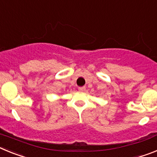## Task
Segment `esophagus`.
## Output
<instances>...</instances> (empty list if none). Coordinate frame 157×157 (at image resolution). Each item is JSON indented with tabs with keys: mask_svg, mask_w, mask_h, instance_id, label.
Returning a JSON list of instances; mask_svg holds the SVG:
<instances>
[{
	"mask_svg": "<svg viewBox=\"0 0 157 157\" xmlns=\"http://www.w3.org/2000/svg\"><path fill=\"white\" fill-rule=\"evenodd\" d=\"M85 89H86L85 87H79L78 88V90L80 91V92H84V91H85Z\"/></svg>",
	"mask_w": 157,
	"mask_h": 157,
	"instance_id": "obj_1",
	"label": "esophagus"
}]
</instances>
